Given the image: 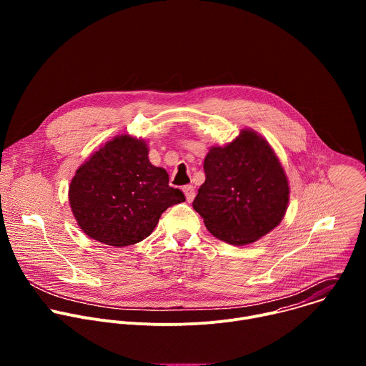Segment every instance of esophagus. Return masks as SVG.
Masks as SVG:
<instances>
[{
	"instance_id": "34e87169",
	"label": "esophagus",
	"mask_w": 366,
	"mask_h": 366,
	"mask_svg": "<svg viewBox=\"0 0 366 366\" xmlns=\"http://www.w3.org/2000/svg\"><path fill=\"white\" fill-rule=\"evenodd\" d=\"M182 191H184V194H185L187 201L191 202V201L194 199V197H195V189H194V187H192V185H185V187L182 188Z\"/></svg>"
}]
</instances>
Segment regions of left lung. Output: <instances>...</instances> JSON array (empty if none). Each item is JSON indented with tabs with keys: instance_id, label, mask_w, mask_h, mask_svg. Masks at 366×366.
<instances>
[{
	"instance_id": "obj_1",
	"label": "left lung",
	"mask_w": 366,
	"mask_h": 366,
	"mask_svg": "<svg viewBox=\"0 0 366 366\" xmlns=\"http://www.w3.org/2000/svg\"><path fill=\"white\" fill-rule=\"evenodd\" d=\"M205 182L192 202L213 236L243 246L274 230L285 216L290 187L269 143L243 129L226 146H213L204 159Z\"/></svg>"
}]
</instances>
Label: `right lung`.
<instances>
[{
	"mask_svg": "<svg viewBox=\"0 0 366 366\" xmlns=\"http://www.w3.org/2000/svg\"><path fill=\"white\" fill-rule=\"evenodd\" d=\"M147 154L144 140L120 134L76 169L69 204L88 237L116 247L134 244L153 232L168 207L185 201Z\"/></svg>",
	"mask_w": 366,
	"mask_h": 366,
	"instance_id": "add662e5",
	"label": "right lung"
}]
</instances>
